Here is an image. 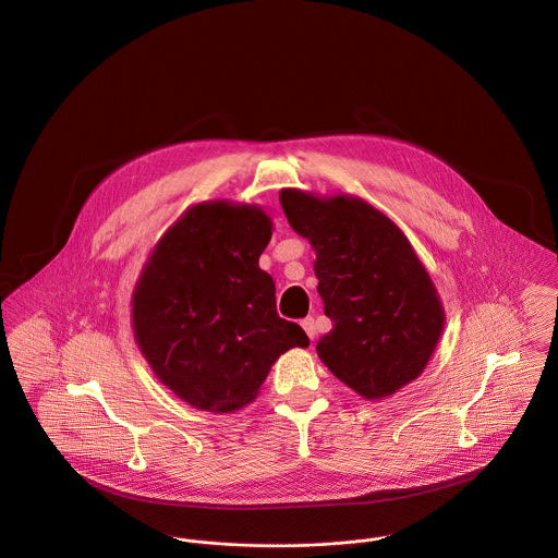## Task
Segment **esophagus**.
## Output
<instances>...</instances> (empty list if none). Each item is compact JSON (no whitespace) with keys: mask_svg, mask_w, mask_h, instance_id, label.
Segmentation results:
<instances>
[{"mask_svg":"<svg viewBox=\"0 0 558 558\" xmlns=\"http://www.w3.org/2000/svg\"><path fill=\"white\" fill-rule=\"evenodd\" d=\"M302 327H304V331L308 333L310 340H314V336H316V325H314V318H304V320H302Z\"/></svg>","mask_w":558,"mask_h":558,"instance_id":"esophagus-1","label":"esophagus"}]
</instances>
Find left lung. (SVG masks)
Listing matches in <instances>:
<instances>
[{"label":"left lung","instance_id":"8db88e82","mask_svg":"<svg viewBox=\"0 0 558 558\" xmlns=\"http://www.w3.org/2000/svg\"><path fill=\"white\" fill-rule=\"evenodd\" d=\"M280 203L316 254V291L333 325L316 342L320 362L366 400L415 380L438 344L445 310L402 229L351 194L284 187Z\"/></svg>","mask_w":558,"mask_h":558}]
</instances>
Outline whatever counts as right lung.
I'll use <instances>...</instances> for the list:
<instances>
[{"label": "right lung", "mask_w": 558, "mask_h": 558, "mask_svg": "<svg viewBox=\"0 0 558 558\" xmlns=\"http://www.w3.org/2000/svg\"><path fill=\"white\" fill-rule=\"evenodd\" d=\"M274 222L258 205L205 201L158 240L132 291L134 340L149 368L198 411L233 413L306 331L276 312L258 267Z\"/></svg>", "instance_id": "obj_1"}]
</instances>
